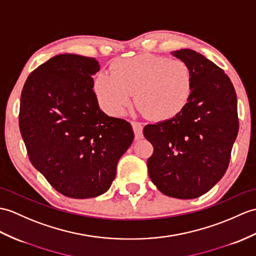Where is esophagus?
<instances>
[{
	"mask_svg": "<svg viewBox=\"0 0 256 256\" xmlns=\"http://www.w3.org/2000/svg\"><path fill=\"white\" fill-rule=\"evenodd\" d=\"M132 124V128L134 130V135H135V140H142L144 138V135H142V126L140 122H136V121H132L130 122Z\"/></svg>",
	"mask_w": 256,
	"mask_h": 256,
	"instance_id": "1",
	"label": "esophagus"
}]
</instances>
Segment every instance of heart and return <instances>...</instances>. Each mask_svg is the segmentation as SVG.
I'll return each mask as SVG.
<instances>
[{"instance_id":"obj_1","label":"heart","mask_w":256,"mask_h":256,"mask_svg":"<svg viewBox=\"0 0 256 256\" xmlns=\"http://www.w3.org/2000/svg\"><path fill=\"white\" fill-rule=\"evenodd\" d=\"M94 90L101 106L111 116L123 114L135 92L142 114L167 121L186 108L193 90V76L181 60L140 54L114 61L110 73L97 76Z\"/></svg>"}]
</instances>
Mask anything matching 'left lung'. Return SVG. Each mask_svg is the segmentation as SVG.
<instances>
[{"mask_svg": "<svg viewBox=\"0 0 256 256\" xmlns=\"http://www.w3.org/2000/svg\"><path fill=\"white\" fill-rule=\"evenodd\" d=\"M186 62L193 76L188 104L176 118L147 124L144 136L152 142L148 174L170 198H200L224 176L239 130L236 94L227 74L200 53L172 52Z\"/></svg>", "mask_w": 256, "mask_h": 256, "instance_id": "left-lung-1", "label": "left lung"}]
</instances>
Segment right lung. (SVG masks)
<instances>
[{
	"mask_svg": "<svg viewBox=\"0 0 256 256\" xmlns=\"http://www.w3.org/2000/svg\"><path fill=\"white\" fill-rule=\"evenodd\" d=\"M94 58L58 54L29 74L20 130L29 160L58 193L90 198L109 190L134 138L130 124L99 108Z\"/></svg>",
	"mask_w": 256,
	"mask_h": 256,
	"instance_id": "obj_1",
	"label": "right lung"
}]
</instances>
